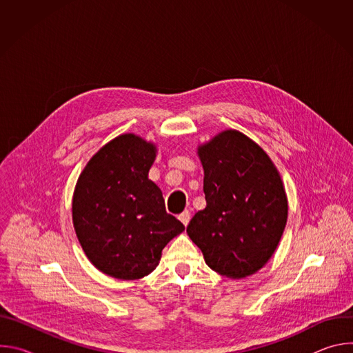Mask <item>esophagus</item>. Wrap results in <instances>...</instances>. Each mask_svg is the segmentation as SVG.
<instances>
[{
	"instance_id": "34e87169",
	"label": "esophagus",
	"mask_w": 353,
	"mask_h": 353,
	"mask_svg": "<svg viewBox=\"0 0 353 353\" xmlns=\"http://www.w3.org/2000/svg\"><path fill=\"white\" fill-rule=\"evenodd\" d=\"M179 219H180V222H181L184 226H187V225H188V222H190V219H191V214H190V211H188V210L183 211V212L179 215Z\"/></svg>"
}]
</instances>
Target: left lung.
I'll list each match as a JSON object with an SVG mask.
<instances>
[{"mask_svg": "<svg viewBox=\"0 0 353 353\" xmlns=\"http://www.w3.org/2000/svg\"><path fill=\"white\" fill-rule=\"evenodd\" d=\"M207 207L187 226L210 268L240 279L272 257L288 219L282 180L264 150L228 130L198 149Z\"/></svg>", "mask_w": 353, "mask_h": 353, "instance_id": "obj_1", "label": "left lung"}]
</instances>
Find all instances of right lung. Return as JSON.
Segmentation results:
<instances>
[{"instance_id": "right-lung-1", "label": "right lung", "mask_w": 353, "mask_h": 353, "mask_svg": "<svg viewBox=\"0 0 353 353\" xmlns=\"http://www.w3.org/2000/svg\"><path fill=\"white\" fill-rule=\"evenodd\" d=\"M155 157V145L124 134L100 149L78 179L72 199L78 240L89 261L113 278L152 272L165 245L184 230L148 179Z\"/></svg>"}]
</instances>
